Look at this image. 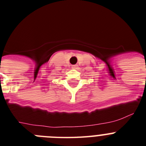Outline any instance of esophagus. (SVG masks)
Masks as SVG:
<instances>
[{
  "label": "esophagus",
  "mask_w": 146,
  "mask_h": 146,
  "mask_svg": "<svg viewBox=\"0 0 146 146\" xmlns=\"http://www.w3.org/2000/svg\"><path fill=\"white\" fill-rule=\"evenodd\" d=\"M77 68V65H72V69H76Z\"/></svg>",
  "instance_id": "1"
}]
</instances>
